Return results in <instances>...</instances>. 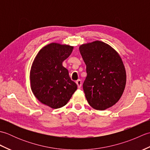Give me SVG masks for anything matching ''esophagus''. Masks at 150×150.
Returning a JSON list of instances; mask_svg holds the SVG:
<instances>
[{
	"label": "esophagus",
	"mask_w": 150,
	"mask_h": 150,
	"mask_svg": "<svg viewBox=\"0 0 150 150\" xmlns=\"http://www.w3.org/2000/svg\"><path fill=\"white\" fill-rule=\"evenodd\" d=\"M76 84H77V85L78 88H81V86H82V81H81V80H80V79H79V80H77V81H76Z\"/></svg>",
	"instance_id": "1"
}]
</instances>
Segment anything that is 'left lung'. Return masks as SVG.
<instances>
[{
    "instance_id": "left-lung-1",
    "label": "left lung",
    "mask_w": 150,
    "mask_h": 150,
    "mask_svg": "<svg viewBox=\"0 0 150 150\" xmlns=\"http://www.w3.org/2000/svg\"><path fill=\"white\" fill-rule=\"evenodd\" d=\"M79 51L86 65L83 90L89 104L104 110L115 104L126 82L122 60L115 50L101 41L82 44Z\"/></svg>"
}]
</instances>
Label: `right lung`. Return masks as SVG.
<instances>
[{"mask_svg":"<svg viewBox=\"0 0 150 150\" xmlns=\"http://www.w3.org/2000/svg\"><path fill=\"white\" fill-rule=\"evenodd\" d=\"M73 49L69 45L51 43L39 51L31 66L33 93L40 103L54 109L65 106L77 89L62 66Z\"/></svg>","mask_w":150,"mask_h":150,"instance_id":"right-lung-1","label":"right lung"}]
</instances>
